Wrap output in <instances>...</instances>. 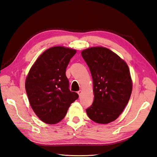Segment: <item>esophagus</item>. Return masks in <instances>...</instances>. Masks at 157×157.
Returning a JSON list of instances; mask_svg holds the SVG:
<instances>
[{"label":"esophagus","mask_w":157,"mask_h":157,"mask_svg":"<svg viewBox=\"0 0 157 157\" xmlns=\"http://www.w3.org/2000/svg\"><path fill=\"white\" fill-rule=\"evenodd\" d=\"M82 94V90H80V91H78V96H81Z\"/></svg>","instance_id":"34e87169"}]
</instances>
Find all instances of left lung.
<instances>
[{
	"instance_id": "obj_1",
	"label": "left lung",
	"mask_w": 157,
	"mask_h": 157,
	"mask_svg": "<svg viewBox=\"0 0 157 157\" xmlns=\"http://www.w3.org/2000/svg\"><path fill=\"white\" fill-rule=\"evenodd\" d=\"M81 54L93 80L94 99L86 109L88 117L98 124H109L120 116L132 91V80L126 61L105 47L83 50Z\"/></svg>"
}]
</instances>
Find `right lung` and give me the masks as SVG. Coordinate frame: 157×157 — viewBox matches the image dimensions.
Listing matches in <instances>:
<instances>
[{"mask_svg": "<svg viewBox=\"0 0 157 157\" xmlns=\"http://www.w3.org/2000/svg\"><path fill=\"white\" fill-rule=\"evenodd\" d=\"M77 50L62 46L46 50L33 63L25 79V90L33 111L46 124L65 117L78 95L69 89L66 68Z\"/></svg>", "mask_w": 157, "mask_h": 157, "instance_id": "add662e5", "label": "right lung"}]
</instances>
